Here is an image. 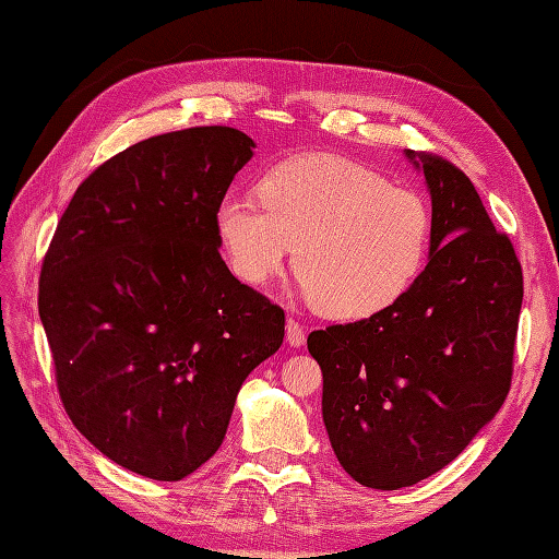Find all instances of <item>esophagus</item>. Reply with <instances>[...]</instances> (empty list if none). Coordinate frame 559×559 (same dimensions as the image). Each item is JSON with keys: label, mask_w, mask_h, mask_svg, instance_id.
<instances>
[{"label": "esophagus", "mask_w": 559, "mask_h": 559, "mask_svg": "<svg viewBox=\"0 0 559 559\" xmlns=\"http://www.w3.org/2000/svg\"><path fill=\"white\" fill-rule=\"evenodd\" d=\"M285 337H288L293 347H302L305 340H307V333H305V328L299 325V321L288 319V321H285Z\"/></svg>", "instance_id": "esophagus-1"}]
</instances>
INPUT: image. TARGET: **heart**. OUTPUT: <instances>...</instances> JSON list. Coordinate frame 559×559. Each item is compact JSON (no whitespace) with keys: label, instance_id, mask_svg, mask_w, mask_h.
Wrapping results in <instances>:
<instances>
[{"label":"heart","instance_id":"b5f03b06","mask_svg":"<svg viewBox=\"0 0 559 559\" xmlns=\"http://www.w3.org/2000/svg\"><path fill=\"white\" fill-rule=\"evenodd\" d=\"M260 203L226 195L214 231L234 276L264 285L295 248V274L331 319L392 307L423 274L432 212L408 186L333 155H302L269 169Z\"/></svg>","mask_w":559,"mask_h":559}]
</instances>
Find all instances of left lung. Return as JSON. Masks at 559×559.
I'll use <instances>...</instances> for the list:
<instances>
[{
  "label": "left lung",
  "instance_id": "8db88e82",
  "mask_svg": "<svg viewBox=\"0 0 559 559\" xmlns=\"http://www.w3.org/2000/svg\"><path fill=\"white\" fill-rule=\"evenodd\" d=\"M406 155L432 195L425 271L392 307L307 340L337 461L380 491L435 475L503 406L524 295L512 240L465 171L427 151Z\"/></svg>",
  "mask_w": 559,
  "mask_h": 559
}]
</instances>
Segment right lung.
<instances>
[{
	"label": "right lung",
	"instance_id": "obj_1",
	"mask_svg": "<svg viewBox=\"0 0 559 559\" xmlns=\"http://www.w3.org/2000/svg\"><path fill=\"white\" fill-rule=\"evenodd\" d=\"M252 148L222 124L134 143L78 186L41 262L68 418L141 477L179 481L207 463L242 380L283 345V309L228 271L214 231Z\"/></svg>",
	"mask_w": 559,
	"mask_h": 559
}]
</instances>
